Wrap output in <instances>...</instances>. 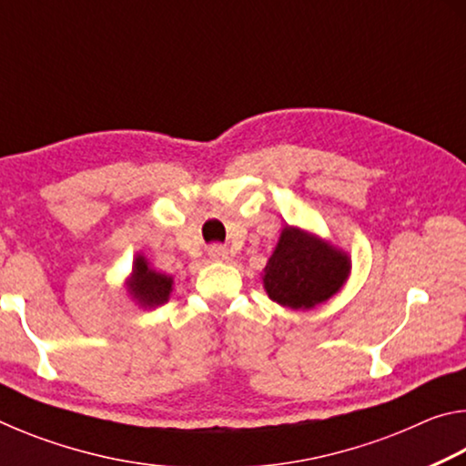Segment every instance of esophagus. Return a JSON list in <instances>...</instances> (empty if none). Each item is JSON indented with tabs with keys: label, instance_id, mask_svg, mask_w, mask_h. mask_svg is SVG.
Here are the masks:
<instances>
[{
	"label": "esophagus",
	"instance_id": "34e87169",
	"mask_svg": "<svg viewBox=\"0 0 466 466\" xmlns=\"http://www.w3.org/2000/svg\"><path fill=\"white\" fill-rule=\"evenodd\" d=\"M208 255H209V258L211 261H226L228 258V248L226 247H222V244H214V247H209L208 248Z\"/></svg>",
	"mask_w": 466,
	"mask_h": 466
}]
</instances>
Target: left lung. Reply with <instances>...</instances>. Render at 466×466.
<instances>
[{
  "instance_id": "obj_1",
  "label": "left lung",
  "mask_w": 466,
  "mask_h": 466,
  "mask_svg": "<svg viewBox=\"0 0 466 466\" xmlns=\"http://www.w3.org/2000/svg\"><path fill=\"white\" fill-rule=\"evenodd\" d=\"M351 273L343 248L304 228L286 226L261 273L273 302L291 310H310L341 291Z\"/></svg>"
}]
</instances>
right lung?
Returning <instances> with one entry per match:
<instances>
[{
	"label": "right lung",
	"instance_id": "right-lung-1",
	"mask_svg": "<svg viewBox=\"0 0 466 466\" xmlns=\"http://www.w3.org/2000/svg\"><path fill=\"white\" fill-rule=\"evenodd\" d=\"M172 286H175V279L170 275L156 271L144 255H136L129 278L125 279V289L139 309L147 310L167 304Z\"/></svg>",
	"mask_w": 466,
	"mask_h": 466
}]
</instances>
